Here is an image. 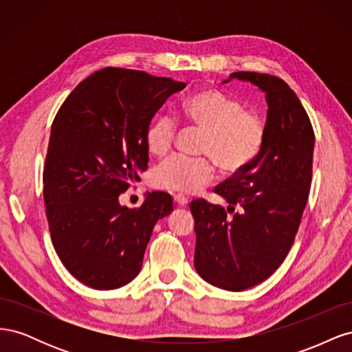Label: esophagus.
Here are the masks:
<instances>
[{"instance_id": "1", "label": "esophagus", "mask_w": 352, "mask_h": 352, "mask_svg": "<svg viewBox=\"0 0 352 352\" xmlns=\"http://www.w3.org/2000/svg\"><path fill=\"white\" fill-rule=\"evenodd\" d=\"M173 199H175V202H176V204L177 206H180V207H185L186 204H188V198H185L184 195H175L173 197Z\"/></svg>"}]
</instances>
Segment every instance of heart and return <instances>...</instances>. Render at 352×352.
<instances>
[{
  "instance_id": "b5f03b06",
  "label": "heart",
  "mask_w": 352,
  "mask_h": 352,
  "mask_svg": "<svg viewBox=\"0 0 352 352\" xmlns=\"http://www.w3.org/2000/svg\"><path fill=\"white\" fill-rule=\"evenodd\" d=\"M182 114L190 126L204 133L198 145V153L204 155H173L164 160L153 176L157 188L194 194L214 177V163L223 173H241L260 157L267 140V123L260 113L247 110L239 100L214 88L190 94L182 102ZM176 135L175 117H155L145 132L148 151L166 155Z\"/></svg>"
}]
</instances>
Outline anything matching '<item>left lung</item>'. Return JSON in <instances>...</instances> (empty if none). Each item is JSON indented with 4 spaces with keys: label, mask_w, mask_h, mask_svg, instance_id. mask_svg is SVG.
Wrapping results in <instances>:
<instances>
[{
    "label": "left lung",
    "mask_w": 352,
    "mask_h": 352,
    "mask_svg": "<svg viewBox=\"0 0 352 352\" xmlns=\"http://www.w3.org/2000/svg\"><path fill=\"white\" fill-rule=\"evenodd\" d=\"M235 78L265 92L267 140L248 168L214 189L229 202L228 211L202 198L189 206L197 233L195 269L226 291L264 282L286 258L310 194L314 151L310 117L286 82L255 72L232 73ZM235 206L240 211L229 218Z\"/></svg>",
    "instance_id": "left-lung-1"
}]
</instances>
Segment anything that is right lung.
Masks as SVG:
<instances>
[{"instance_id": "right-lung-1", "label": "right lung", "mask_w": 352, "mask_h": 352, "mask_svg": "<svg viewBox=\"0 0 352 352\" xmlns=\"http://www.w3.org/2000/svg\"><path fill=\"white\" fill-rule=\"evenodd\" d=\"M185 82L104 67L82 80L51 126L44 201L51 241L65 267L94 289H116L141 272L155 223L173 211L166 192L127 208L119 195L148 167L145 132Z\"/></svg>"}]
</instances>
